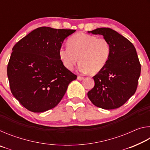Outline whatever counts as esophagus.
Returning <instances> with one entry per match:
<instances>
[{"mask_svg": "<svg viewBox=\"0 0 150 150\" xmlns=\"http://www.w3.org/2000/svg\"><path fill=\"white\" fill-rule=\"evenodd\" d=\"M83 79H84V77H81V76H80V75H79L78 77H77V79H78V80H79V81H82V80H83Z\"/></svg>", "mask_w": 150, "mask_h": 150, "instance_id": "34e87169", "label": "esophagus"}]
</instances>
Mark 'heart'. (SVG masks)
Here are the masks:
<instances>
[{
    "label": "heart",
    "mask_w": 150,
    "mask_h": 150,
    "mask_svg": "<svg viewBox=\"0 0 150 150\" xmlns=\"http://www.w3.org/2000/svg\"><path fill=\"white\" fill-rule=\"evenodd\" d=\"M67 45L62 46L59 50L63 65L72 70L79 60L78 70L84 74L100 71L107 64L111 54L108 40L85 33L73 35L68 40Z\"/></svg>",
    "instance_id": "heart-1"
}]
</instances>
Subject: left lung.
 Returning <instances> with one entry per match:
<instances>
[{
  "mask_svg": "<svg viewBox=\"0 0 150 150\" xmlns=\"http://www.w3.org/2000/svg\"><path fill=\"white\" fill-rule=\"evenodd\" d=\"M100 34L111 45L107 64L93 77L95 87L87 93L94 105L106 110L120 107L138 87L141 64L135 47L123 35L109 28L89 32Z\"/></svg>",
  "mask_w": 150,
  "mask_h": 150,
  "instance_id": "1",
  "label": "left lung"
}]
</instances>
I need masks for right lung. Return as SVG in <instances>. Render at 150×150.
I'll return each mask as SVG.
<instances>
[{
    "instance_id": "add662e5",
    "label": "right lung",
    "mask_w": 150,
    "mask_h": 150,
    "mask_svg": "<svg viewBox=\"0 0 150 150\" xmlns=\"http://www.w3.org/2000/svg\"><path fill=\"white\" fill-rule=\"evenodd\" d=\"M75 30L40 27L18 42L7 66L11 93L20 105L34 112L56 106L77 76L59 55L64 40Z\"/></svg>"
}]
</instances>
